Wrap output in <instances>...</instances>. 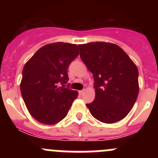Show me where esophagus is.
<instances>
[{"label":"esophagus","mask_w":158,"mask_h":158,"mask_svg":"<svg viewBox=\"0 0 158 158\" xmlns=\"http://www.w3.org/2000/svg\"><path fill=\"white\" fill-rule=\"evenodd\" d=\"M84 92H85V90H80V91H79V95H83V93Z\"/></svg>","instance_id":"34e87169"}]
</instances>
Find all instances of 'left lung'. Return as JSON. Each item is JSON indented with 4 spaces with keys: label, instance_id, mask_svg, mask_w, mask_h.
<instances>
[{
    "label": "left lung",
    "instance_id": "1",
    "mask_svg": "<svg viewBox=\"0 0 158 158\" xmlns=\"http://www.w3.org/2000/svg\"><path fill=\"white\" fill-rule=\"evenodd\" d=\"M80 58L93 75L95 97L86 104L95 118L111 124L123 119L139 92L138 70L118 46L105 42L79 45Z\"/></svg>",
    "mask_w": 158,
    "mask_h": 158
}]
</instances>
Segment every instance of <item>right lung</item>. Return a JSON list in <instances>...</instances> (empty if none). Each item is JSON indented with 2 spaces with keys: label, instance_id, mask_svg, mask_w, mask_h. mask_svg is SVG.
<instances>
[{
  "label": "right lung",
  "instance_id": "right-lung-1",
  "mask_svg": "<svg viewBox=\"0 0 158 158\" xmlns=\"http://www.w3.org/2000/svg\"><path fill=\"white\" fill-rule=\"evenodd\" d=\"M78 47L62 42L47 44L24 65L20 92L30 114L40 123L60 122L77 98V91L70 89L69 85L63 86L69 81L70 63L79 56Z\"/></svg>",
  "mask_w": 158,
  "mask_h": 158
}]
</instances>
